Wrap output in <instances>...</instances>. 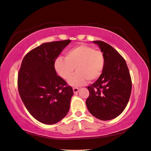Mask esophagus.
I'll return each mask as SVG.
<instances>
[{
  "label": "esophagus",
  "mask_w": 151,
  "mask_h": 151,
  "mask_svg": "<svg viewBox=\"0 0 151 151\" xmlns=\"http://www.w3.org/2000/svg\"><path fill=\"white\" fill-rule=\"evenodd\" d=\"M73 91H74V93H76L77 92H78V91H79V88H73Z\"/></svg>",
  "instance_id": "obj_1"
}]
</instances>
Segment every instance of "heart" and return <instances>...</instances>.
I'll use <instances>...</instances> for the list:
<instances>
[{
	"instance_id": "obj_1",
	"label": "heart",
	"mask_w": 151,
	"mask_h": 151,
	"mask_svg": "<svg viewBox=\"0 0 151 151\" xmlns=\"http://www.w3.org/2000/svg\"><path fill=\"white\" fill-rule=\"evenodd\" d=\"M105 58L102 52L94 50L86 44H81L66 52L65 58H58L54 61V67L56 73L64 80H69V84L78 86L90 82L96 81L104 70Z\"/></svg>"
}]
</instances>
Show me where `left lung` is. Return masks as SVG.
<instances>
[{
    "label": "left lung",
    "mask_w": 151,
    "mask_h": 151,
    "mask_svg": "<svg viewBox=\"0 0 151 151\" xmlns=\"http://www.w3.org/2000/svg\"><path fill=\"white\" fill-rule=\"evenodd\" d=\"M105 58L104 70L96 82L87 88L86 101L90 113L101 120L119 116L128 105L132 91V80L126 62L116 50L101 40L93 41Z\"/></svg>",
    "instance_id": "8db88e82"
}]
</instances>
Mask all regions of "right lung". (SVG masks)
<instances>
[{
  "mask_svg": "<svg viewBox=\"0 0 151 151\" xmlns=\"http://www.w3.org/2000/svg\"><path fill=\"white\" fill-rule=\"evenodd\" d=\"M71 40L43 43L22 61L17 78L19 96L29 113L45 124L62 120L70 109L73 88L58 76L55 60Z\"/></svg>",
  "mask_w": 151,
  "mask_h": 151,
  "instance_id": "1",
  "label": "right lung"
}]
</instances>
